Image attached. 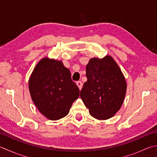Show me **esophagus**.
<instances>
[{
	"instance_id": "1",
	"label": "esophagus",
	"mask_w": 157,
	"mask_h": 157,
	"mask_svg": "<svg viewBox=\"0 0 157 157\" xmlns=\"http://www.w3.org/2000/svg\"><path fill=\"white\" fill-rule=\"evenodd\" d=\"M76 84H77V86H78L79 90H81V89L82 88V86H83L82 82H80V81L77 82H76Z\"/></svg>"
}]
</instances>
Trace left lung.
Instances as JSON below:
<instances>
[{
  "instance_id": "8db88e82",
  "label": "left lung",
  "mask_w": 157,
  "mask_h": 157,
  "mask_svg": "<svg viewBox=\"0 0 157 157\" xmlns=\"http://www.w3.org/2000/svg\"><path fill=\"white\" fill-rule=\"evenodd\" d=\"M87 81L80 97L89 113L98 120L113 117L124 102L127 82L118 64L109 55L90 58L86 68Z\"/></svg>"
}]
</instances>
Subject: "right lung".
<instances>
[{"mask_svg": "<svg viewBox=\"0 0 157 157\" xmlns=\"http://www.w3.org/2000/svg\"><path fill=\"white\" fill-rule=\"evenodd\" d=\"M30 97L39 112L51 121L68 114L79 90L61 60L44 57L34 68L29 80Z\"/></svg>", "mask_w": 157, "mask_h": 157, "instance_id": "obj_1", "label": "right lung"}]
</instances>
